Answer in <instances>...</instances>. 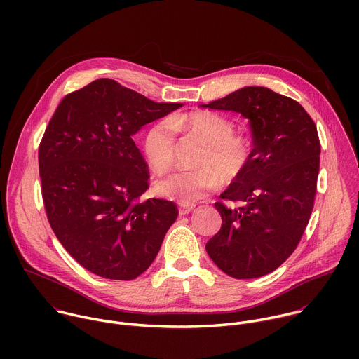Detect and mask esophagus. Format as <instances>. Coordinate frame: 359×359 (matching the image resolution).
I'll list each match as a JSON object with an SVG mask.
<instances>
[{"mask_svg":"<svg viewBox=\"0 0 359 359\" xmlns=\"http://www.w3.org/2000/svg\"><path fill=\"white\" fill-rule=\"evenodd\" d=\"M196 208V204L194 203H179V213L182 215V216H184V215H189L193 209Z\"/></svg>","mask_w":359,"mask_h":359,"instance_id":"34e87169","label":"esophagus"}]
</instances>
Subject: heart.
<instances>
[{
	"label": "heart",
	"mask_w": 359,
	"mask_h": 359,
	"mask_svg": "<svg viewBox=\"0 0 359 359\" xmlns=\"http://www.w3.org/2000/svg\"><path fill=\"white\" fill-rule=\"evenodd\" d=\"M176 132L198 135L206 144L190 170H176L155 183L159 196L182 203H191L217 187L230 183L247 168L251 158V142L234 132V125L216 112H191L175 115L169 121L153 123L143 136L144 158L156 172L169 170L176 161Z\"/></svg>",
	"instance_id": "heart-1"
}]
</instances>
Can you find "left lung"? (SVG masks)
<instances>
[{
    "mask_svg": "<svg viewBox=\"0 0 359 359\" xmlns=\"http://www.w3.org/2000/svg\"><path fill=\"white\" fill-rule=\"evenodd\" d=\"M250 121L251 158L215 203L222 227L206 244L227 276L257 278L278 269L297 248L314 208L320 137L297 100L263 86H245L201 105Z\"/></svg>",
    "mask_w": 359,
    "mask_h": 359,
    "instance_id": "1",
    "label": "left lung"
}]
</instances>
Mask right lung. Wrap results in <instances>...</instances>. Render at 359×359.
Instances as JSON below:
<instances>
[{"instance_id":"right-lung-1","label":"right lung","mask_w":359,"mask_h":359,"mask_svg":"<svg viewBox=\"0 0 359 359\" xmlns=\"http://www.w3.org/2000/svg\"><path fill=\"white\" fill-rule=\"evenodd\" d=\"M180 107L102 78L68 93L50 118L38 153L43 206L88 271L133 280L158 255L179 212L169 200H140L149 169L132 136Z\"/></svg>"}]
</instances>
